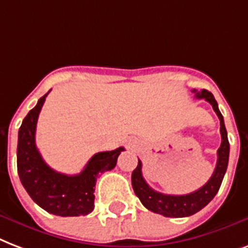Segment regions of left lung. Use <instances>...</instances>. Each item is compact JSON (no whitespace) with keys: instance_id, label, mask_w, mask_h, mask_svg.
I'll use <instances>...</instances> for the list:
<instances>
[{"instance_id":"8db88e82","label":"left lung","mask_w":248,"mask_h":248,"mask_svg":"<svg viewBox=\"0 0 248 248\" xmlns=\"http://www.w3.org/2000/svg\"><path fill=\"white\" fill-rule=\"evenodd\" d=\"M198 99H206L214 107L215 112L220 119V133H221V145L217 150V163L214 173L208 181L199 187L198 190L185 195H168L155 191L147 185L145 178L142 177V163L138 159V166L132 173V186L136 195L140 198V201L143 206L150 210L151 212L163 215L166 217H186L197 214L203 207H206L208 203L214 199L217 194L220 186H221L222 178L225 176L228 162H229V141H228V133H226L224 118L218 110L217 102L215 99L214 94L208 90L203 89L198 92L197 89L191 90Z\"/></svg>"}]
</instances>
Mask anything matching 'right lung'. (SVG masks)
Returning <instances> with one entry per match:
<instances>
[{
	"instance_id": "1",
	"label": "right lung",
	"mask_w": 248,
	"mask_h": 248,
	"mask_svg": "<svg viewBox=\"0 0 248 248\" xmlns=\"http://www.w3.org/2000/svg\"><path fill=\"white\" fill-rule=\"evenodd\" d=\"M47 94L38 99L19 128L16 163L22 185L34 203L57 216H84L94 210V187L98 174L115 168L124 147L92 156L78 174L59 173L47 166L36 147V124Z\"/></svg>"
}]
</instances>
